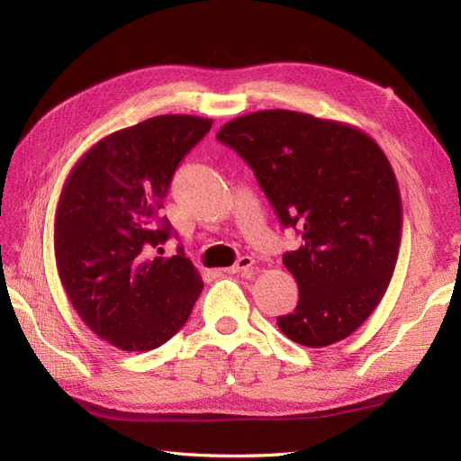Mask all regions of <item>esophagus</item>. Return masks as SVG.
I'll return each instance as SVG.
<instances>
[{
  "label": "esophagus",
  "mask_w": 461,
  "mask_h": 461,
  "mask_svg": "<svg viewBox=\"0 0 461 461\" xmlns=\"http://www.w3.org/2000/svg\"><path fill=\"white\" fill-rule=\"evenodd\" d=\"M256 259L254 258H249V256H242L239 261H236L232 267H227L225 269V273H229V275H244V276H252L254 275V271H256Z\"/></svg>",
  "instance_id": "1"
}]
</instances>
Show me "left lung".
<instances>
[{
    "label": "left lung",
    "instance_id": "1",
    "mask_svg": "<svg viewBox=\"0 0 461 461\" xmlns=\"http://www.w3.org/2000/svg\"><path fill=\"white\" fill-rule=\"evenodd\" d=\"M217 140L252 167L283 227L303 244L283 256L300 300L276 325L290 340H344L383 300L393 278L402 200L384 151L352 124L288 109L229 121Z\"/></svg>",
    "mask_w": 461,
    "mask_h": 461
}]
</instances>
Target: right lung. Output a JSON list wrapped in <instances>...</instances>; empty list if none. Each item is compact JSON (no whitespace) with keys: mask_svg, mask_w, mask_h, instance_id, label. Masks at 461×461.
I'll use <instances>...</instances> for the list:
<instances>
[{"mask_svg":"<svg viewBox=\"0 0 461 461\" xmlns=\"http://www.w3.org/2000/svg\"><path fill=\"white\" fill-rule=\"evenodd\" d=\"M212 124L192 115L146 119L95 142L65 180L53 230L61 285L80 319L119 350L165 344L203 288L183 248L153 259L148 249L173 236L158 212L178 163Z\"/></svg>","mask_w":461,"mask_h":461,"instance_id":"right-lung-1","label":"right lung"}]
</instances>
